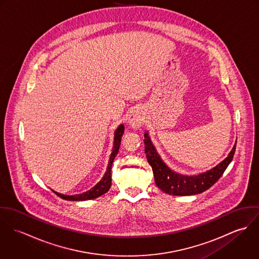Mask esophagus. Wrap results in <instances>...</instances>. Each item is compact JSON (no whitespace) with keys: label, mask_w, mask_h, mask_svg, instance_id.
Here are the masks:
<instances>
[{"label":"esophagus","mask_w":259,"mask_h":259,"mask_svg":"<svg viewBox=\"0 0 259 259\" xmlns=\"http://www.w3.org/2000/svg\"><path fill=\"white\" fill-rule=\"evenodd\" d=\"M145 112L143 110L137 108L131 112L128 116V122L133 128L137 130L145 122Z\"/></svg>","instance_id":"1"}]
</instances>
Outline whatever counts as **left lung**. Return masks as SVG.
<instances>
[{"instance_id":"obj_1","label":"left lung","mask_w":259,"mask_h":259,"mask_svg":"<svg viewBox=\"0 0 259 259\" xmlns=\"http://www.w3.org/2000/svg\"><path fill=\"white\" fill-rule=\"evenodd\" d=\"M144 143L145 152L147 154L148 163L152 168L154 182L157 187L169 195L181 196L201 193L214 185L221 179L224 170L231 162L236 148L235 143L227 157L211 169L197 176H185L171 170L162 161L159 154L156 152V149L153 147L150 138L148 137V132L145 133Z\"/></svg>"}]
</instances>
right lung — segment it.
I'll return each instance as SVG.
<instances>
[{
    "mask_svg": "<svg viewBox=\"0 0 259 259\" xmlns=\"http://www.w3.org/2000/svg\"><path fill=\"white\" fill-rule=\"evenodd\" d=\"M124 133V126L123 124H120L114 133V141H113V148L111 153V157L109 160V164H108V168L107 171L104 176V178L101 180L100 183H98L95 185L93 188H91L90 190L80 193V194H74V195H66L57 191H54L58 196H60L63 199L66 200H72V201H79V200H89V199H93V198H97L103 194H105L106 192H108V190L110 189L111 186V165L113 162V159L115 158L117 152H118V148L120 146V141H121V137Z\"/></svg>",
    "mask_w": 259,
    "mask_h": 259,
    "instance_id": "right-lung-1",
    "label": "right lung"
}]
</instances>
